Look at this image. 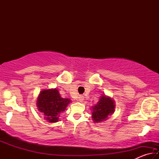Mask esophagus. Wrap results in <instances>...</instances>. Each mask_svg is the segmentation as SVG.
Listing matches in <instances>:
<instances>
[{
	"mask_svg": "<svg viewBox=\"0 0 159 159\" xmlns=\"http://www.w3.org/2000/svg\"><path fill=\"white\" fill-rule=\"evenodd\" d=\"M83 99H84V97H83V95H80L79 98V102H83Z\"/></svg>",
	"mask_w": 159,
	"mask_h": 159,
	"instance_id": "obj_1",
	"label": "esophagus"
}]
</instances>
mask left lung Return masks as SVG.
<instances>
[{
  "mask_svg": "<svg viewBox=\"0 0 159 159\" xmlns=\"http://www.w3.org/2000/svg\"><path fill=\"white\" fill-rule=\"evenodd\" d=\"M92 118L95 123L107 120L115 111V102L105 95L101 96L96 105L93 107Z\"/></svg>",
  "mask_w": 159,
  "mask_h": 159,
  "instance_id": "8db88e82",
  "label": "left lung"
}]
</instances>
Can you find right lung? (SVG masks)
Masks as SVG:
<instances>
[{"instance_id":"obj_1","label":"right lung","mask_w":159,"mask_h":159,"mask_svg":"<svg viewBox=\"0 0 159 159\" xmlns=\"http://www.w3.org/2000/svg\"><path fill=\"white\" fill-rule=\"evenodd\" d=\"M70 102L69 99L61 98L58 90L55 88L41 91L37 98L36 105L48 122L55 123L58 121L60 113L65 111Z\"/></svg>"}]
</instances>
